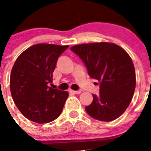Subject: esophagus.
Here are the masks:
<instances>
[{"mask_svg":"<svg viewBox=\"0 0 151 151\" xmlns=\"http://www.w3.org/2000/svg\"><path fill=\"white\" fill-rule=\"evenodd\" d=\"M69 92L71 93H74V94H79L81 93L80 91H74V90H69Z\"/></svg>","mask_w":151,"mask_h":151,"instance_id":"esophagus-1","label":"esophagus"}]
</instances>
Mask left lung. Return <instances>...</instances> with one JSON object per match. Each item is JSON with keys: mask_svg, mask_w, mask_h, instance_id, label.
Returning <instances> with one entry per match:
<instances>
[{"mask_svg": "<svg viewBox=\"0 0 151 151\" xmlns=\"http://www.w3.org/2000/svg\"><path fill=\"white\" fill-rule=\"evenodd\" d=\"M87 68L88 75L99 83V94L86 107L95 119L114 120L129 105L136 88L135 68L132 60L123 49L114 43H85L72 46Z\"/></svg>", "mask_w": 151, "mask_h": 151, "instance_id": "1", "label": "left lung"}]
</instances>
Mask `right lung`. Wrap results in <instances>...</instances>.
<instances>
[{
    "mask_svg": "<svg viewBox=\"0 0 151 151\" xmlns=\"http://www.w3.org/2000/svg\"><path fill=\"white\" fill-rule=\"evenodd\" d=\"M68 46L40 43L17 58L10 77L12 96L22 114L32 122L48 123L60 115L68 93L49 87L57 61Z\"/></svg>",
    "mask_w": 151,
    "mask_h": 151,
    "instance_id": "1",
    "label": "right lung"
}]
</instances>
